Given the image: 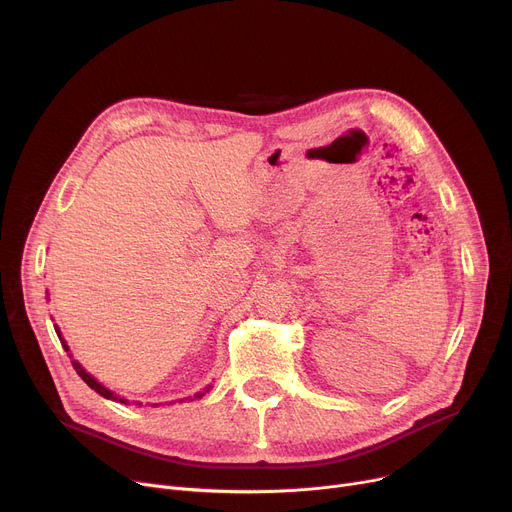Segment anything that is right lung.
I'll return each instance as SVG.
<instances>
[{
    "instance_id": "add662e5",
    "label": "right lung",
    "mask_w": 512,
    "mask_h": 512,
    "mask_svg": "<svg viewBox=\"0 0 512 512\" xmlns=\"http://www.w3.org/2000/svg\"><path fill=\"white\" fill-rule=\"evenodd\" d=\"M53 328H56V334H58V338H60V342H62V346H64V351L68 353V357L72 359V353H70V346H68V342L64 340V336H62V332H60V328L58 326H53ZM72 367L76 369V373L80 375V378H83V382L91 388V390H95L97 394H101L103 398H107V400H116V402H122V405H130V400L128 398H124V396H120V394H114L110 388H105L101 382H97L95 378H93V375L83 367V365H80L76 359H72ZM211 390V386H207V388H203L201 392H197L193 398H203L207 392ZM191 396H188L186 400H193ZM180 402H182V398H180ZM134 405H141V402L139 400H134ZM153 407H157V405H153Z\"/></svg>"
}]
</instances>
